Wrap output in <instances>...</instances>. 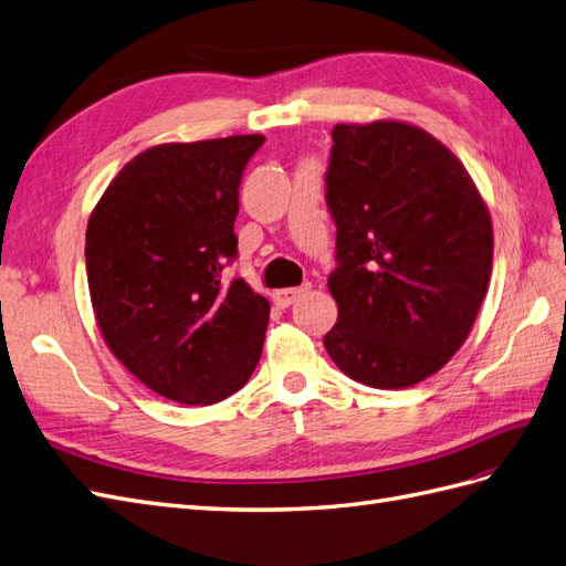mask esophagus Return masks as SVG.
<instances>
[{
	"instance_id": "esophagus-1",
	"label": "esophagus",
	"mask_w": 566,
	"mask_h": 566,
	"mask_svg": "<svg viewBox=\"0 0 566 566\" xmlns=\"http://www.w3.org/2000/svg\"><path fill=\"white\" fill-rule=\"evenodd\" d=\"M308 292V286H292V289H280V292H274L272 294V298H274V303H277L280 308H289V306H294V303Z\"/></svg>"
}]
</instances>
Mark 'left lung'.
Segmentation results:
<instances>
[{"mask_svg": "<svg viewBox=\"0 0 566 566\" xmlns=\"http://www.w3.org/2000/svg\"><path fill=\"white\" fill-rule=\"evenodd\" d=\"M325 200L337 224L325 349L352 380L399 389L457 354L492 272V222L457 155L401 122L337 124Z\"/></svg>", "mask_w": 566, "mask_h": 566, "instance_id": "8db88e82", "label": "left lung"}]
</instances>
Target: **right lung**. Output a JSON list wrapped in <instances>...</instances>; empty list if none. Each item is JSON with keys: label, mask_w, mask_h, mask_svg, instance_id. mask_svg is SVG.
Listing matches in <instances>:
<instances>
[{"label": "right lung", "mask_w": 566, "mask_h": 566, "mask_svg": "<svg viewBox=\"0 0 566 566\" xmlns=\"http://www.w3.org/2000/svg\"><path fill=\"white\" fill-rule=\"evenodd\" d=\"M265 136L167 143L114 177L85 231L99 332L136 378L179 403L222 401L253 375L270 303L241 277L234 220Z\"/></svg>", "instance_id": "right-lung-1"}]
</instances>
